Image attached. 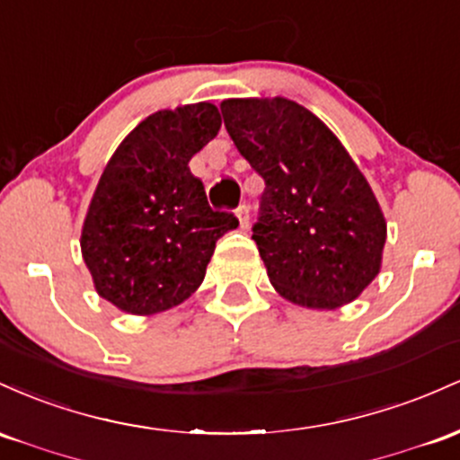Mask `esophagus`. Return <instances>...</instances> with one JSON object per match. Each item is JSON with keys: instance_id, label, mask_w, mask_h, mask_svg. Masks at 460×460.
Instances as JSON below:
<instances>
[{"instance_id": "esophagus-1", "label": "esophagus", "mask_w": 460, "mask_h": 460, "mask_svg": "<svg viewBox=\"0 0 460 460\" xmlns=\"http://www.w3.org/2000/svg\"><path fill=\"white\" fill-rule=\"evenodd\" d=\"M234 213H236V217H239L241 228H247V226H250V206H247V204H241L239 208L234 210Z\"/></svg>"}]
</instances>
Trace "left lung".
I'll return each mask as SVG.
<instances>
[{"mask_svg":"<svg viewBox=\"0 0 460 460\" xmlns=\"http://www.w3.org/2000/svg\"><path fill=\"white\" fill-rule=\"evenodd\" d=\"M221 115L265 180L252 239L276 291L319 311L358 297L380 271L386 221L341 141L285 97L226 100Z\"/></svg>","mask_w":460,"mask_h":460,"instance_id":"left-lung-1","label":"left lung"}]
</instances>
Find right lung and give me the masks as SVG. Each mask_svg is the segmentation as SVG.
Returning <instances> with one entry per match:
<instances>
[{
  "label": "right lung",
  "mask_w": 460,
  "mask_h": 460,
  "mask_svg": "<svg viewBox=\"0 0 460 460\" xmlns=\"http://www.w3.org/2000/svg\"><path fill=\"white\" fill-rule=\"evenodd\" d=\"M208 102L158 111L108 161L82 226V258L97 293L130 314L178 306L204 280L215 243L239 226L208 206L189 161L213 141Z\"/></svg>",
  "instance_id": "right-lung-1"
}]
</instances>
